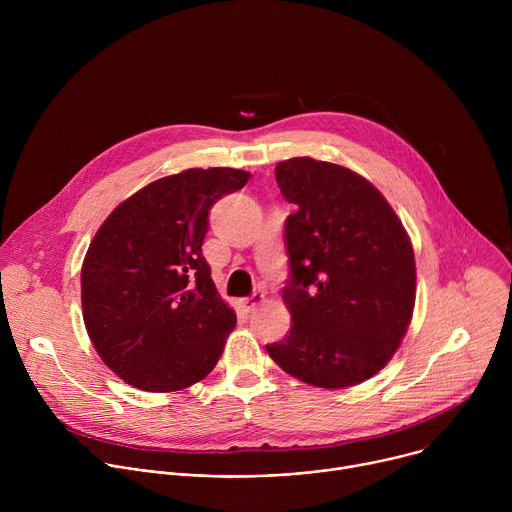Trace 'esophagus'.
I'll return each mask as SVG.
<instances>
[{
  "instance_id": "obj_1",
  "label": "esophagus",
  "mask_w": 512,
  "mask_h": 512,
  "mask_svg": "<svg viewBox=\"0 0 512 512\" xmlns=\"http://www.w3.org/2000/svg\"><path fill=\"white\" fill-rule=\"evenodd\" d=\"M263 300H265V294H261V291H255V294H251L249 298H243V300H241V306L245 308V312H251V310H255Z\"/></svg>"
}]
</instances>
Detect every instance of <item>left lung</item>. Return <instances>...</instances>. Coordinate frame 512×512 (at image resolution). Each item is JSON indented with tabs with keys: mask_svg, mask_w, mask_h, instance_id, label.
<instances>
[{
	"mask_svg": "<svg viewBox=\"0 0 512 512\" xmlns=\"http://www.w3.org/2000/svg\"><path fill=\"white\" fill-rule=\"evenodd\" d=\"M285 200L291 328L267 344L308 385L344 389L377 375L397 352L415 308L411 239L385 196L360 174L291 158L275 166Z\"/></svg>",
	"mask_w": 512,
	"mask_h": 512,
	"instance_id": "obj_1",
	"label": "left lung"
}]
</instances>
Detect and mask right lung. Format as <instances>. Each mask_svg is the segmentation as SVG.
I'll return each mask as SVG.
<instances>
[{
    "label": "right lung",
    "instance_id": "right-lung-1",
    "mask_svg": "<svg viewBox=\"0 0 512 512\" xmlns=\"http://www.w3.org/2000/svg\"><path fill=\"white\" fill-rule=\"evenodd\" d=\"M251 174L190 168L123 200L95 233L81 269L83 320L127 385L172 393L202 381L237 326L202 257L208 210Z\"/></svg>",
    "mask_w": 512,
    "mask_h": 512
}]
</instances>
